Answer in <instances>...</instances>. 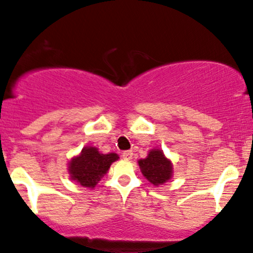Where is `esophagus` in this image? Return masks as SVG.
I'll return each instance as SVG.
<instances>
[{
    "label": "esophagus",
    "mask_w": 253,
    "mask_h": 253,
    "mask_svg": "<svg viewBox=\"0 0 253 253\" xmlns=\"http://www.w3.org/2000/svg\"><path fill=\"white\" fill-rule=\"evenodd\" d=\"M133 157V152L130 150H127V151H124L123 152V158L126 159V161H130Z\"/></svg>",
    "instance_id": "34e87169"
}]
</instances>
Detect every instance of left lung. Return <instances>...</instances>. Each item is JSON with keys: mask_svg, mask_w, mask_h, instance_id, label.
<instances>
[{"mask_svg": "<svg viewBox=\"0 0 253 253\" xmlns=\"http://www.w3.org/2000/svg\"><path fill=\"white\" fill-rule=\"evenodd\" d=\"M141 173L153 185L164 184L172 177V163L164 156L163 151L151 150L146 158L138 162Z\"/></svg>", "mask_w": 253, "mask_h": 253, "instance_id": "obj_1", "label": "left lung"}]
</instances>
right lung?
<instances>
[{
    "instance_id": "1",
    "label": "right lung",
    "mask_w": 253,
    "mask_h": 253,
    "mask_svg": "<svg viewBox=\"0 0 253 253\" xmlns=\"http://www.w3.org/2000/svg\"><path fill=\"white\" fill-rule=\"evenodd\" d=\"M117 153L98 152L94 146H86L77 157L69 162V173L72 181L86 188H94L98 181L106 175L110 165L118 161Z\"/></svg>"
}]
</instances>
